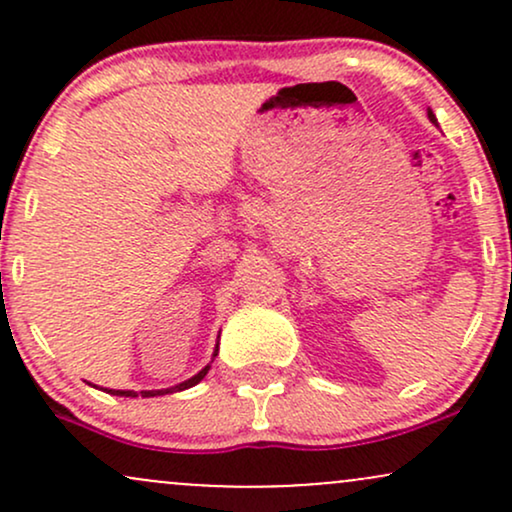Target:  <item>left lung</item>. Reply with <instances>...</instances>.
<instances>
[{
    "label": "left lung",
    "mask_w": 512,
    "mask_h": 512,
    "mask_svg": "<svg viewBox=\"0 0 512 512\" xmlns=\"http://www.w3.org/2000/svg\"><path fill=\"white\" fill-rule=\"evenodd\" d=\"M428 120H431V122H436V115H433V110H428Z\"/></svg>",
    "instance_id": "1"
}]
</instances>
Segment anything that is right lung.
<instances>
[{
  "label": "right lung",
  "instance_id": "obj_1",
  "mask_svg": "<svg viewBox=\"0 0 512 512\" xmlns=\"http://www.w3.org/2000/svg\"><path fill=\"white\" fill-rule=\"evenodd\" d=\"M216 351H219V344H216ZM216 351H214V356H216ZM209 368L211 366H204L197 375H192L190 380H185V383H180V385H175V387H168V390H144L142 397H156V395H168V392L187 390V387L197 385L199 380H204V375L209 373ZM105 392H110V395H117V397H137V392H134V390H105Z\"/></svg>",
  "mask_w": 512,
  "mask_h": 512
}]
</instances>
